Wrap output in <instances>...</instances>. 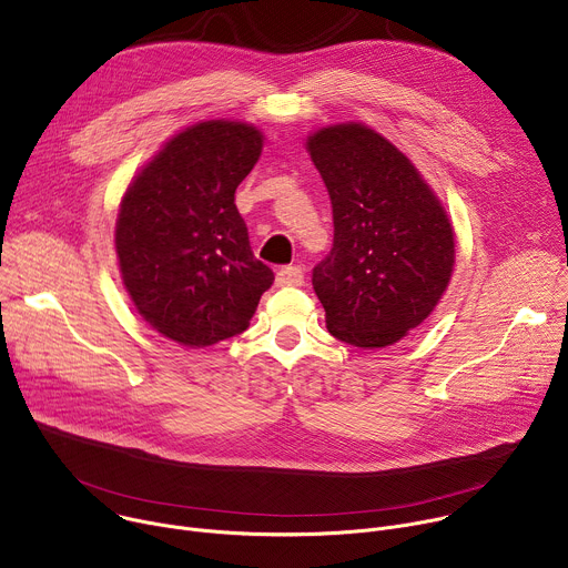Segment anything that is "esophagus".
<instances>
[{
    "label": "esophagus",
    "instance_id": "obj_1",
    "mask_svg": "<svg viewBox=\"0 0 568 568\" xmlns=\"http://www.w3.org/2000/svg\"><path fill=\"white\" fill-rule=\"evenodd\" d=\"M276 285H303V267L301 265H285L276 272Z\"/></svg>",
    "mask_w": 568,
    "mask_h": 568
}]
</instances>
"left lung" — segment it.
Instances as JSON below:
<instances>
[{"label":"left lung","instance_id":"8db88e82","mask_svg":"<svg viewBox=\"0 0 568 568\" xmlns=\"http://www.w3.org/2000/svg\"><path fill=\"white\" fill-rule=\"evenodd\" d=\"M333 204V250L312 270L333 337L357 348L399 342L434 312L454 270V229L418 169L362 123L307 136Z\"/></svg>","mask_w":568,"mask_h":568}]
</instances>
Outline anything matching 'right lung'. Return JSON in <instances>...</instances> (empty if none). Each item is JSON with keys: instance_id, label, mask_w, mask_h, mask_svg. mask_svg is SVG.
<instances>
[{"instance_id": "right-lung-1", "label": "right lung", "mask_w": 568, "mask_h": 568, "mask_svg": "<svg viewBox=\"0 0 568 568\" xmlns=\"http://www.w3.org/2000/svg\"><path fill=\"white\" fill-rule=\"evenodd\" d=\"M263 150L240 121H202L175 134L128 186L114 245L123 285L150 326L204 348L250 328L274 272L252 247L235 189Z\"/></svg>"}]
</instances>
